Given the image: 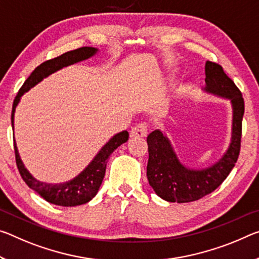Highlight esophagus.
Instances as JSON below:
<instances>
[{"label": "esophagus", "mask_w": 259, "mask_h": 259, "mask_svg": "<svg viewBox=\"0 0 259 259\" xmlns=\"http://www.w3.org/2000/svg\"><path fill=\"white\" fill-rule=\"evenodd\" d=\"M147 135V124L145 122L139 123L136 126H134L133 130L130 131V137L131 138H142L146 137Z\"/></svg>", "instance_id": "obj_1"}]
</instances>
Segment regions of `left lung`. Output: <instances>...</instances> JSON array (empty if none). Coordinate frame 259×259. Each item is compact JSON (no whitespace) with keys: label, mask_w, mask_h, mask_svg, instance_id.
<instances>
[{"label":"left lung","mask_w":259,"mask_h":259,"mask_svg":"<svg viewBox=\"0 0 259 259\" xmlns=\"http://www.w3.org/2000/svg\"><path fill=\"white\" fill-rule=\"evenodd\" d=\"M205 92L231 101L233 109L232 138L227 151L212 166L194 169L180 161L171 143L162 131H152L147 136L149 162L147 180L160 198L170 203H189L211 194L223 183L240 154L242 118L244 100L240 90L226 75L221 65L211 61L205 63Z\"/></svg>","instance_id":"obj_1"}]
</instances>
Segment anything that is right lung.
Masks as SVG:
<instances>
[{
  "mask_svg": "<svg viewBox=\"0 0 259 259\" xmlns=\"http://www.w3.org/2000/svg\"><path fill=\"white\" fill-rule=\"evenodd\" d=\"M98 53V48L94 47H81L75 49V51L67 52L64 54L55 57V59L48 60L46 62L41 63L39 67H36L33 72L31 73L30 77L25 80L20 88L19 92L16 96L12 105V113H11V125L14 129V121H15V112L16 107L19 104L20 98L28 90H31L33 86L40 83L44 78L48 77L52 73L61 70L64 67L71 65L73 63L80 62V61L88 60L90 57L94 56ZM129 138V133L126 130L121 131L113 136L106 144L101 147V150L98 152L96 157L93 158L91 162L89 163L88 167H85L83 171H80L76 178L68 182L63 183H46L41 182L39 180L34 179L28 171L22 159L19 157L17 145L14 139V147H15V155H16V163H17L19 174L22 179L25 181L28 187L33 189L34 191L42 197L48 203L60 205V206H77V205L85 204L91 200L94 196L98 194V190L104 180L106 166H107V160L109 155L117 149L118 146L125 143Z\"/></svg>",
  "mask_w": 259,
  "mask_h": 259,
  "instance_id": "right-lung-1",
  "label": "right lung"
}]
</instances>
